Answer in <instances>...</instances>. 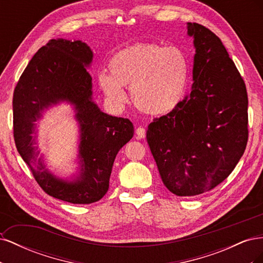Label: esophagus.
<instances>
[{"mask_svg": "<svg viewBox=\"0 0 263 263\" xmlns=\"http://www.w3.org/2000/svg\"><path fill=\"white\" fill-rule=\"evenodd\" d=\"M136 135H137V138H139V139L145 138L146 129L144 128V127H138V128L136 129Z\"/></svg>", "mask_w": 263, "mask_h": 263, "instance_id": "1", "label": "esophagus"}]
</instances>
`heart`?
<instances>
[{
	"label": "heart",
	"mask_w": 263,
	"mask_h": 263,
	"mask_svg": "<svg viewBox=\"0 0 263 263\" xmlns=\"http://www.w3.org/2000/svg\"><path fill=\"white\" fill-rule=\"evenodd\" d=\"M109 72L99 74V84L110 102L121 104L124 87L141 112L162 115L178 106L185 93L189 62L179 47L139 43L118 51L109 60Z\"/></svg>",
	"instance_id": "1"
}]
</instances>
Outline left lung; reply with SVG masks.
I'll return each mask as SVG.
<instances>
[{
  "instance_id": "1",
  "label": "left lung",
  "mask_w": 263,
  "mask_h": 263,
  "mask_svg": "<svg viewBox=\"0 0 263 263\" xmlns=\"http://www.w3.org/2000/svg\"><path fill=\"white\" fill-rule=\"evenodd\" d=\"M192 91L154 118L147 141L163 184L178 196L208 192L235 169L248 141L246 84L220 39L197 23Z\"/></svg>"
}]
</instances>
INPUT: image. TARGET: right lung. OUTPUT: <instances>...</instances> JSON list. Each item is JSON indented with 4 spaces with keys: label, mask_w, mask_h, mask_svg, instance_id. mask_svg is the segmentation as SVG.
Returning <instances> with one entry per match:
<instances>
[{
    "label": "right lung",
    "mask_w": 263,
    "mask_h": 263,
    "mask_svg": "<svg viewBox=\"0 0 263 263\" xmlns=\"http://www.w3.org/2000/svg\"><path fill=\"white\" fill-rule=\"evenodd\" d=\"M92 57L80 41L51 39L31 58L13 94V133L21 157L45 193L72 204H91L106 194L116 155L134 136L128 118L103 113L92 102V78L85 68ZM65 99L76 105L82 126L83 168L74 182L57 179L45 169L31 136L41 110Z\"/></svg>",
    "instance_id": "obj_1"
}]
</instances>
